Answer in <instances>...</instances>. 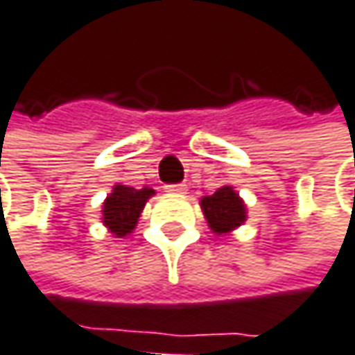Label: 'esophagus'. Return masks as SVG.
<instances>
[{"label": "esophagus", "mask_w": 355, "mask_h": 355, "mask_svg": "<svg viewBox=\"0 0 355 355\" xmlns=\"http://www.w3.org/2000/svg\"><path fill=\"white\" fill-rule=\"evenodd\" d=\"M168 193H184L187 191V184H182V182H177V184H166L164 187Z\"/></svg>", "instance_id": "1"}]
</instances>
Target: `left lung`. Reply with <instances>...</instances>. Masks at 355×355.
Segmentation results:
<instances>
[{"label": "left lung", "mask_w": 355, "mask_h": 355, "mask_svg": "<svg viewBox=\"0 0 355 355\" xmlns=\"http://www.w3.org/2000/svg\"><path fill=\"white\" fill-rule=\"evenodd\" d=\"M203 213L215 234H227L230 230L242 225L245 219V207L238 193L232 187L217 189L211 197L201 201Z\"/></svg>", "instance_id": "8db88e82"}]
</instances>
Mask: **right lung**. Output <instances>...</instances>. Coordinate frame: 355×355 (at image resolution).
<instances>
[{
  "mask_svg": "<svg viewBox=\"0 0 355 355\" xmlns=\"http://www.w3.org/2000/svg\"><path fill=\"white\" fill-rule=\"evenodd\" d=\"M154 195L152 189H134L125 184H115L113 193L103 203V223L117 238L128 236L144 209L146 201Z\"/></svg>",
  "mask_w": 355,
  "mask_h": 355,
  "instance_id": "obj_1",
  "label": "right lung"
}]
</instances>
